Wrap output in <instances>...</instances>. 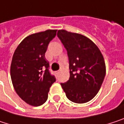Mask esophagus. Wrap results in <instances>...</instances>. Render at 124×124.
I'll return each mask as SVG.
<instances>
[{
	"instance_id": "obj_1",
	"label": "esophagus",
	"mask_w": 124,
	"mask_h": 124,
	"mask_svg": "<svg viewBox=\"0 0 124 124\" xmlns=\"http://www.w3.org/2000/svg\"><path fill=\"white\" fill-rule=\"evenodd\" d=\"M59 73H60V71H59V70L55 71V76H58V75L59 74Z\"/></svg>"
}]
</instances>
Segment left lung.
Wrapping results in <instances>:
<instances>
[{
	"instance_id": "8db88e82",
	"label": "left lung",
	"mask_w": 124,
	"mask_h": 124,
	"mask_svg": "<svg viewBox=\"0 0 124 124\" xmlns=\"http://www.w3.org/2000/svg\"><path fill=\"white\" fill-rule=\"evenodd\" d=\"M67 51L70 78L61 85L66 97L76 103L91 101L100 90L106 75L105 61L96 45L83 35L58 30Z\"/></svg>"
}]
</instances>
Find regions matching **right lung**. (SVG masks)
<instances>
[{"mask_svg": "<svg viewBox=\"0 0 124 124\" xmlns=\"http://www.w3.org/2000/svg\"><path fill=\"white\" fill-rule=\"evenodd\" d=\"M57 30H47L27 36L13 55L10 77L15 91L29 105L38 106L48 99V93L55 81L49 72V63L45 58L48 46Z\"/></svg>", "mask_w": 124, "mask_h": 124, "instance_id": "1", "label": "right lung"}]
</instances>
